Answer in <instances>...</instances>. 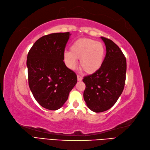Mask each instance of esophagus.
<instances>
[{"instance_id":"34e87169","label":"esophagus","mask_w":150,"mask_h":150,"mask_svg":"<svg viewBox=\"0 0 150 150\" xmlns=\"http://www.w3.org/2000/svg\"><path fill=\"white\" fill-rule=\"evenodd\" d=\"M77 81H81L82 80V77L81 76L77 75Z\"/></svg>"}]
</instances>
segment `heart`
I'll return each mask as SVG.
<instances>
[{"label": "heart", "instance_id": "b5f03b06", "mask_svg": "<svg viewBox=\"0 0 150 150\" xmlns=\"http://www.w3.org/2000/svg\"><path fill=\"white\" fill-rule=\"evenodd\" d=\"M105 48L100 42L91 38L77 40L71 46L70 51L64 53L66 63L71 69L77 66V59H80V66L86 73L93 74L99 71L104 63Z\"/></svg>", "mask_w": 150, "mask_h": 150}]
</instances>
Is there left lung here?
<instances>
[{"label": "left lung", "instance_id": "8db88e82", "mask_svg": "<svg viewBox=\"0 0 150 150\" xmlns=\"http://www.w3.org/2000/svg\"><path fill=\"white\" fill-rule=\"evenodd\" d=\"M106 55L100 69L82 79L86 89L84 99L89 109L98 113L114 105L124 89L127 61L120 48L110 39L101 37Z\"/></svg>", "mask_w": 150, "mask_h": 150}]
</instances>
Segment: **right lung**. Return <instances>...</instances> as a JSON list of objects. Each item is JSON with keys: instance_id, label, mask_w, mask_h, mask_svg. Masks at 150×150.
<instances>
[{"instance_id": "right-lung-1", "label": "right lung", "mask_w": 150, "mask_h": 150, "mask_svg": "<svg viewBox=\"0 0 150 150\" xmlns=\"http://www.w3.org/2000/svg\"><path fill=\"white\" fill-rule=\"evenodd\" d=\"M69 32L51 33L39 38L30 50L27 66L30 89L38 104L56 110L68 100L77 76L63 61Z\"/></svg>"}]
</instances>
